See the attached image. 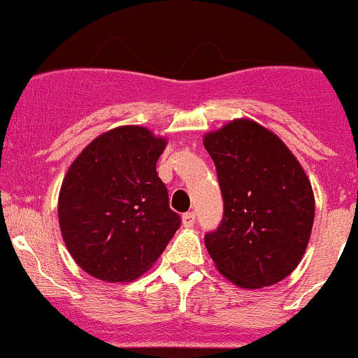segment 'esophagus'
<instances>
[{"label": "esophagus", "mask_w": 358, "mask_h": 358, "mask_svg": "<svg viewBox=\"0 0 358 358\" xmlns=\"http://www.w3.org/2000/svg\"><path fill=\"white\" fill-rule=\"evenodd\" d=\"M182 223L185 229H190V227H194V223H196V213L194 211H189L185 213V215L182 216Z\"/></svg>", "instance_id": "1"}]
</instances>
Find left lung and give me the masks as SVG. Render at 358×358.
Returning <instances> with one entry per match:
<instances>
[{
	"instance_id": "obj_1",
	"label": "left lung",
	"mask_w": 358,
	"mask_h": 358,
	"mask_svg": "<svg viewBox=\"0 0 358 358\" xmlns=\"http://www.w3.org/2000/svg\"><path fill=\"white\" fill-rule=\"evenodd\" d=\"M223 197L218 229L204 236L216 268L246 289L286 279L305 255L315 201L298 159L272 131L237 119L204 136Z\"/></svg>"
}]
</instances>
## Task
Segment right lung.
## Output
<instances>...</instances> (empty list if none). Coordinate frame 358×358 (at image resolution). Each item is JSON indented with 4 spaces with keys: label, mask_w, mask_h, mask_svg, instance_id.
<instances>
[{
    "label": "right lung",
    "mask_w": 358,
    "mask_h": 358,
    "mask_svg": "<svg viewBox=\"0 0 358 358\" xmlns=\"http://www.w3.org/2000/svg\"><path fill=\"white\" fill-rule=\"evenodd\" d=\"M164 147L147 128L121 126L93 140L69 168L59 196L60 230L92 277L136 279L182 225L156 171Z\"/></svg>",
    "instance_id": "right-lung-1"
}]
</instances>
